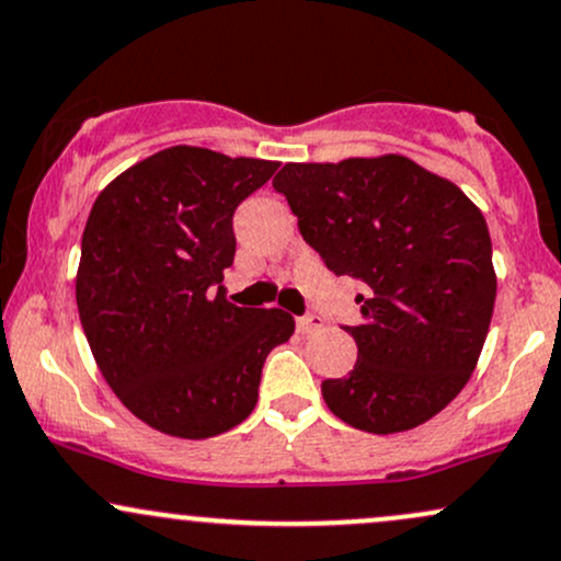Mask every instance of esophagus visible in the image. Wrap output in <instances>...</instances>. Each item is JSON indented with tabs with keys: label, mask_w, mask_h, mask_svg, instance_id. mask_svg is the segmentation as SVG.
<instances>
[{
	"label": "esophagus",
	"mask_w": 561,
	"mask_h": 561,
	"mask_svg": "<svg viewBox=\"0 0 561 561\" xmlns=\"http://www.w3.org/2000/svg\"><path fill=\"white\" fill-rule=\"evenodd\" d=\"M321 327H324V319H321L319 313H306V317H298V330H300L302 334L319 332Z\"/></svg>",
	"instance_id": "34e87169"
}]
</instances>
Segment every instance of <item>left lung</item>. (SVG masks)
<instances>
[{
  "mask_svg": "<svg viewBox=\"0 0 561 561\" xmlns=\"http://www.w3.org/2000/svg\"><path fill=\"white\" fill-rule=\"evenodd\" d=\"M274 190L327 268L362 282V321L343 327L358 362L321 382L332 414L375 435L433 420L472 377L493 317L478 205L403 156L287 163Z\"/></svg>",
  "mask_w": 561,
  "mask_h": 561,
  "instance_id": "1",
  "label": "left lung"
}]
</instances>
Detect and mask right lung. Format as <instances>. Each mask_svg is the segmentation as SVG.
I'll return each mask as SVG.
<instances>
[{"label":"right lung","instance_id":"obj_1","mask_svg":"<svg viewBox=\"0 0 561 561\" xmlns=\"http://www.w3.org/2000/svg\"><path fill=\"white\" fill-rule=\"evenodd\" d=\"M276 160L176 145L115 176L81 237L76 302L102 377L152 430L203 440L237 427L259 403L261 369L287 343L282 308L227 300L237 205Z\"/></svg>","mask_w":561,"mask_h":561}]
</instances>
